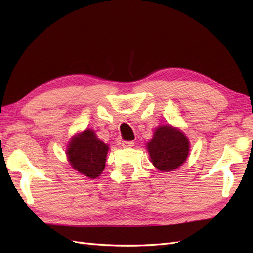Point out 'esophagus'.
<instances>
[{
	"instance_id": "34e87169",
	"label": "esophagus",
	"mask_w": 253,
	"mask_h": 253,
	"mask_svg": "<svg viewBox=\"0 0 253 253\" xmlns=\"http://www.w3.org/2000/svg\"><path fill=\"white\" fill-rule=\"evenodd\" d=\"M134 145V142L133 141H124L122 143V146L128 148V147H132Z\"/></svg>"
}]
</instances>
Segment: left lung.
<instances>
[{
  "mask_svg": "<svg viewBox=\"0 0 253 253\" xmlns=\"http://www.w3.org/2000/svg\"><path fill=\"white\" fill-rule=\"evenodd\" d=\"M147 150L154 167L161 171H171L185 162L190 151V141L184 133L170 125L159 126Z\"/></svg>",
  "mask_w": 253,
  "mask_h": 253,
  "instance_id": "obj_1",
  "label": "left lung"
}]
</instances>
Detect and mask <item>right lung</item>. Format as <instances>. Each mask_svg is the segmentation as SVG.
I'll return each mask as SVG.
<instances>
[{
  "label": "right lung",
  "mask_w": 253,
  "mask_h": 253,
  "mask_svg": "<svg viewBox=\"0 0 253 253\" xmlns=\"http://www.w3.org/2000/svg\"><path fill=\"white\" fill-rule=\"evenodd\" d=\"M107 144L97 139L95 132L86 129L74 135L67 149L71 167L88 178H97L105 169Z\"/></svg>",
  "instance_id": "obj_1"
}]
</instances>
